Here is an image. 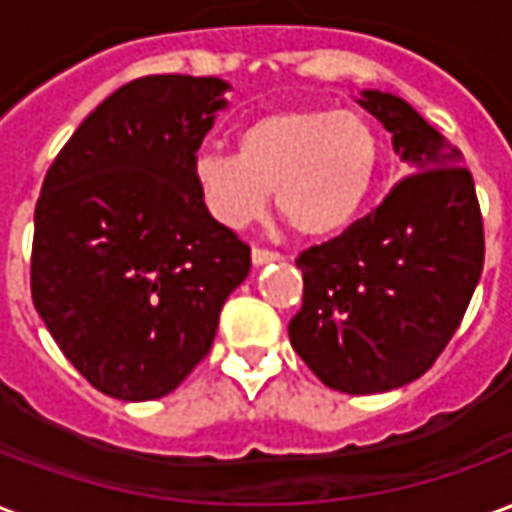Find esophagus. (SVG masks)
Returning <instances> with one entry per match:
<instances>
[{
    "label": "esophagus",
    "mask_w": 512,
    "mask_h": 512,
    "mask_svg": "<svg viewBox=\"0 0 512 512\" xmlns=\"http://www.w3.org/2000/svg\"><path fill=\"white\" fill-rule=\"evenodd\" d=\"M277 260H285V255H282V252H274V249H263V246H255V249H252V263H255V266L277 263Z\"/></svg>",
    "instance_id": "34e87169"
}]
</instances>
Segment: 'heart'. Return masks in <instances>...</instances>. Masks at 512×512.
<instances>
[{
  "label": "heart",
  "instance_id": "heart-1",
  "mask_svg": "<svg viewBox=\"0 0 512 512\" xmlns=\"http://www.w3.org/2000/svg\"><path fill=\"white\" fill-rule=\"evenodd\" d=\"M238 153H202L194 178L208 211L227 227L277 208L299 235L345 230L365 208L381 164V139L359 112L282 109L257 117L238 134Z\"/></svg>",
  "mask_w": 512,
  "mask_h": 512
}]
</instances>
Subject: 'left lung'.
Listing matches in <instances>:
<instances>
[{
    "instance_id": "left-lung-1",
    "label": "left lung",
    "mask_w": 512,
    "mask_h": 512,
    "mask_svg": "<svg viewBox=\"0 0 512 512\" xmlns=\"http://www.w3.org/2000/svg\"><path fill=\"white\" fill-rule=\"evenodd\" d=\"M417 172L343 235L296 257L304 277L290 345L323 384L389 392L425 376L472 301L485 260L483 213L458 150L397 95L359 101Z\"/></svg>"
}]
</instances>
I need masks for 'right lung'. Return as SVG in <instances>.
Segmentation results:
<instances>
[{
	"label": "right lung",
	"instance_id": "add662e5",
	"mask_svg": "<svg viewBox=\"0 0 512 512\" xmlns=\"http://www.w3.org/2000/svg\"><path fill=\"white\" fill-rule=\"evenodd\" d=\"M224 90L178 73L123 84L43 178L32 301L68 362L117 400H156L189 376L252 266L194 178Z\"/></svg>",
	"mask_w": 512,
	"mask_h": 512
}]
</instances>
